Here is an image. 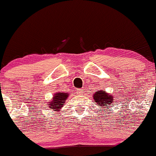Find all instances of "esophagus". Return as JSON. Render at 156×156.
<instances>
[{"mask_svg": "<svg viewBox=\"0 0 156 156\" xmlns=\"http://www.w3.org/2000/svg\"><path fill=\"white\" fill-rule=\"evenodd\" d=\"M82 92H83V91H82V89H77V91H76V93L79 94H82Z\"/></svg>", "mask_w": 156, "mask_h": 156, "instance_id": "34e87169", "label": "esophagus"}]
</instances>
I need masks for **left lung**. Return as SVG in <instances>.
Segmentation results:
<instances>
[{
  "label": "left lung",
  "mask_w": 156,
  "mask_h": 156,
  "mask_svg": "<svg viewBox=\"0 0 156 156\" xmlns=\"http://www.w3.org/2000/svg\"><path fill=\"white\" fill-rule=\"evenodd\" d=\"M93 98L94 101V103L98 104L100 107L103 109L102 110H104V108L107 110L106 108H109V106L113 105V104L115 103L113 101V95L109 94L105 90H98L96 91L93 96Z\"/></svg>",
  "instance_id": "8db88e82"
}]
</instances>
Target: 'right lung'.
Wrapping results in <instances>:
<instances>
[{
	"label": "right lung",
	"instance_id": "obj_1",
	"mask_svg": "<svg viewBox=\"0 0 156 156\" xmlns=\"http://www.w3.org/2000/svg\"><path fill=\"white\" fill-rule=\"evenodd\" d=\"M69 96V94L65 92H57L53 96L52 101L48 102V105L50 108L55 110V111H59L63 104L65 103V100Z\"/></svg>",
	"mask_w": 156,
	"mask_h": 156
}]
</instances>
